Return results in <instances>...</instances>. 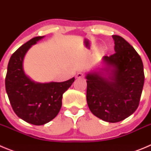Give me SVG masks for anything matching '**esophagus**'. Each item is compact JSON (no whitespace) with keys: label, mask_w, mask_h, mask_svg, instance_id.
<instances>
[{"label":"esophagus","mask_w":151,"mask_h":151,"mask_svg":"<svg viewBox=\"0 0 151 151\" xmlns=\"http://www.w3.org/2000/svg\"><path fill=\"white\" fill-rule=\"evenodd\" d=\"M85 76V74H84L83 73H81V72H79V73H78L76 74V78H83V77Z\"/></svg>","instance_id":"esophagus-1"}]
</instances>
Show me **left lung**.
I'll list each match as a JSON object with an SVG mask.
<instances>
[{"label": "left lung", "instance_id": "1", "mask_svg": "<svg viewBox=\"0 0 151 151\" xmlns=\"http://www.w3.org/2000/svg\"><path fill=\"white\" fill-rule=\"evenodd\" d=\"M113 38L116 53L103 57V62L113 68L111 76L88 74L86 99L94 116L106 122H118L137 110L145 73L141 57L134 47L121 36L113 35Z\"/></svg>", "mask_w": 151, "mask_h": 151}]
</instances>
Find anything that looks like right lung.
I'll return each instance as SVG.
<instances>
[{
  "label": "right lung",
  "mask_w": 151,
  "mask_h": 151,
  "mask_svg": "<svg viewBox=\"0 0 151 151\" xmlns=\"http://www.w3.org/2000/svg\"><path fill=\"white\" fill-rule=\"evenodd\" d=\"M44 36L32 38L19 47L7 66L5 87L13 111L26 122L44 125L55 118L62 106L63 94L75 78L63 82L35 83L23 71L22 62L31 46Z\"/></svg>",
  "instance_id": "1"
}]
</instances>
